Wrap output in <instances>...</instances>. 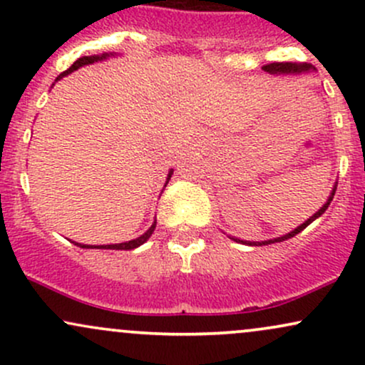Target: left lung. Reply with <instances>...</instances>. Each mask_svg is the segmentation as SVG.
I'll return each instance as SVG.
<instances>
[{
	"label": "left lung",
	"instance_id": "1",
	"mask_svg": "<svg viewBox=\"0 0 365 365\" xmlns=\"http://www.w3.org/2000/svg\"><path fill=\"white\" fill-rule=\"evenodd\" d=\"M262 70H264V72H269V73H300V72H307V70H311V65H307V63L282 61V63H269V65H264V66H262ZM334 192H336V185H334L333 192H331V195H329L328 202H326L324 206H322V207L319 209V211L316 212V215L309 217V220L305 221V223L300 225L299 228L293 230V232L287 233V235L274 238V240H266V242H244V240H237V238H233V240H235V242H242V244H247V245H267V244H274V242H283V240H287V238L295 237L297 233H300V232H302L304 228H307V226L311 225L312 221L316 220V217H319V216L322 215V212H324L326 209H328L329 202H331V200H333V197H334Z\"/></svg>",
	"mask_w": 365,
	"mask_h": 365
}]
</instances>
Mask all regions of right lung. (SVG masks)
<instances>
[{"label":"right lung","instance_id":"obj_1","mask_svg":"<svg viewBox=\"0 0 365 365\" xmlns=\"http://www.w3.org/2000/svg\"><path fill=\"white\" fill-rule=\"evenodd\" d=\"M108 54H103V56H82V58H78L77 61L73 63L72 66H70L68 70H65V72L63 73H60L56 77V81H60V78H63L65 77V75H68V73H72L73 70H77V68H81V66H83V65H89V63H94V61H98V60H103V58H106ZM171 173H173V171H170V175H168V180H170V177H171ZM154 228H156V221H154V225L150 226V228L148 230V232L144 233V235H140L139 238H135V240H130V242H125V244H113V245H94V249H113V250H132V249H135V247H139V245H142L144 244V242H148V238L153 235V232H154ZM75 245H78V244H75ZM81 247H83V249H91L92 245H81Z\"/></svg>","mask_w":365,"mask_h":365}]
</instances>
